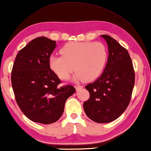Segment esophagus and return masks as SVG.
I'll return each mask as SVG.
<instances>
[{"instance_id": "34e87169", "label": "esophagus", "mask_w": 151, "mask_h": 151, "mask_svg": "<svg viewBox=\"0 0 151 151\" xmlns=\"http://www.w3.org/2000/svg\"><path fill=\"white\" fill-rule=\"evenodd\" d=\"M75 88L76 90H80V89L83 88V86H75Z\"/></svg>"}]
</instances>
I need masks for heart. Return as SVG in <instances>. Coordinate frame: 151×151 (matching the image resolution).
Returning a JSON list of instances; mask_svg holds the SVG:
<instances>
[{
    "mask_svg": "<svg viewBox=\"0 0 151 151\" xmlns=\"http://www.w3.org/2000/svg\"><path fill=\"white\" fill-rule=\"evenodd\" d=\"M60 52L62 55L50 57L49 65L62 80L68 79L75 70L76 81H92L103 73L108 58L107 48L101 42H70Z\"/></svg>",
    "mask_w": 151,
    "mask_h": 151,
    "instance_id": "heart-1",
    "label": "heart"
}]
</instances>
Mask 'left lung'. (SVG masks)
Listing matches in <instances>:
<instances>
[{
    "mask_svg": "<svg viewBox=\"0 0 151 151\" xmlns=\"http://www.w3.org/2000/svg\"><path fill=\"white\" fill-rule=\"evenodd\" d=\"M107 42L109 56L101 76L86 88L90 99L83 109L89 118L98 123L117 119L128 107L135 84L132 61L126 48L107 35H101Z\"/></svg>",
    "mask_w": 151,
    "mask_h": 151,
    "instance_id": "8db88e82",
    "label": "left lung"
}]
</instances>
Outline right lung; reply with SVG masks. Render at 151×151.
<instances>
[{"instance_id": "right-lung-1", "label": "right lung", "mask_w": 151, "mask_h": 151, "mask_svg": "<svg viewBox=\"0 0 151 151\" xmlns=\"http://www.w3.org/2000/svg\"><path fill=\"white\" fill-rule=\"evenodd\" d=\"M56 41L40 37L21 49L12 71V85L17 104L33 122L48 124L62 116L68 98L75 92L73 86L60 87L61 81L49 65Z\"/></svg>"}]
</instances>
